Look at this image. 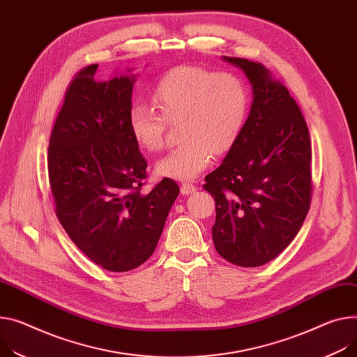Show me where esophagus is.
I'll return each instance as SVG.
<instances>
[{
	"label": "esophagus",
	"mask_w": 357,
	"mask_h": 357,
	"mask_svg": "<svg viewBox=\"0 0 357 357\" xmlns=\"http://www.w3.org/2000/svg\"><path fill=\"white\" fill-rule=\"evenodd\" d=\"M180 190H181V195L188 196V195H193V193H196L197 187H196L193 183H183V184H181V187H180Z\"/></svg>",
	"instance_id": "esophagus-1"
}]
</instances>
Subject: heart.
<instances>
[{
  "label": "heart",
  "mask_w": 357,
  "mask_h": 357,
  "mask_svg": "<svg viewBox=\"0 0 357 357\" xmlns=\"http://www.w3.org/2000/svg\"><path fill=\"white\" fill-rule=\"evenodd\" d=\"M153 108L130 109V131L142 149L160 151L167 124L178 127L183 142L155 164L169 178L191 180L207 169L211 154L223 155L237 142L249 112L250 96L244 81L231 73L200 66H177L164 74L151 91Z\"/></svg>",
  "instance_id": "1"
}]
</instances>
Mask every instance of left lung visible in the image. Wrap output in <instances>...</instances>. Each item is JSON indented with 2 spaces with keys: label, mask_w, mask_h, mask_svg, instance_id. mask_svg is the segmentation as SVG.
Listing matches in <instances>:
<instances>
[{
  "label": "left lung",
  "mask_w": 357,
  "mask_h": 357,
  "mask_svg": "<svg viewBox=\"0 0 357 357\" xmlns=\"http://www.w3.org/2000/svg\"><path fill=\"white\" fill-rule=\"evenodd\" d=\"M253 86V104L222 166L204 178L215 202L214 248L241 267L276 259L298 233L309 213L312 143L296 100L261 63L225 57Z\"/></svg>",
  "instance_id": "8db88e82"
}]
</instances>
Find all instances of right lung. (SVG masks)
<instances>
[{"mask_svg":"<svg viewBox=\"0 0 357 357\" xmlns=\"http://www.w3.org/2000/svg\"><path fill=\"white\" fill-rule=\"evenodd\" d=\"M97 67L81 68L67 87L50 135L48 181L77 248L121 273L154 253L180 188L166 177L143 193L147 161L128 126L134 77L97 83Z\"/></svg>","mask_w":357,"mask_h":357,"instance_id":"add662e5","label":"right lung"}]
</instances>
